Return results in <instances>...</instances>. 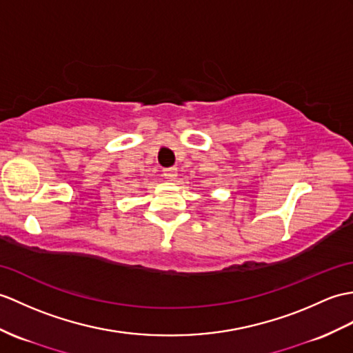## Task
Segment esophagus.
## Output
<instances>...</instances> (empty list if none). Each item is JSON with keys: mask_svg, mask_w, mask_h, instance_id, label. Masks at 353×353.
Instances as JSON below:
<instances>
[{"mask_svg": "<svg viewBox=\"0 0 353 353\" xmlns=\"http://www.w3.org/2000/svg\"><path fill=\"white\" fill-rule=\"evenodd\" d=\"M163 177L173 182V180H176L177 177V168H165L163 170Z\"/></svg>", "mask_w": 353, "mask_h": 353, "instance_id": "34e87169", "label": "esophagus"}]
</instances>
